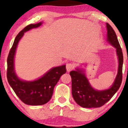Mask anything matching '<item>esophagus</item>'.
Here are the masks:
<instances>
[{
    "mask_svg": "<svg viewBox=\"0 0 128 128\" xmlns=\"http://www.w3.org/2000/svg\"><path fill=\"white\" fill-rule=\"evenodd\" d=\"M74 68V65L73 64H71V63H68L66 64V70H67V72H69L71 70Z\"/></svg>",
    "mask_w": 128,
    "mask_h": 128,
    "instance_id": "esophagus-1",
    "label": "esophagus"
}]
</instances>
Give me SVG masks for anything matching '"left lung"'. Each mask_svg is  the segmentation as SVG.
<instances>
[{"label":"left lung","instance_id":"obj_1","mask_svg":"<svg viewBox=\"0 0 128 128\" xmlns=\"http://www.w3.org/2000/svg\"><path fill=\"white\" fill-rule=\"evenodd\" d=\"M106 24L107 41L116 49L119 66L118 74L112 85L105 90H96L91 86L83 71L76 69L70 72L72 78V92L77 104L84 108H98L110 100L120 88L122 80L123 54L116 33L108 23Z\"/></svg>","mask_w":128,"mask_h":128}]
</instances>
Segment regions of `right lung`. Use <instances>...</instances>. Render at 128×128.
<instances>
[{"label": "right lung", "mask_w": 128, "mask_h": 128, "mask_svg": "<svg viewBox=\"0 0 128 128\" xmlns=\"http://www.w3.org/2000/svg\"><path fill=\"white\" fill-rule=\"evenodd\" d=\"M41 24L42 22L30 24L17 34L7 60V78L8 83L21 101L24 104L30 106H41L48 102L53 94L54 87L58 82L60 76L66 72V65L53 68L41 78L32 82L20 80L16 74L14 58L19 41L24 32L40 27Z\"/></svg>", "instance_id": "add662e5"}]
</instances>
